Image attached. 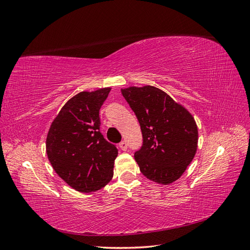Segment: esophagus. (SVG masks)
I'll return each instance as SVG.
<instances>
[{"instance_id":"obj_1","label":"esophagus","mask_w":250,"mask_h":250,"mask_svg":"<svg viewBox=\"0 0 250 250\" xmlns=\"http://www.w3.org/2000/svg\"><path fill=\"white\" fill-rule=\"evenodd\" d=\"M119 147L121 148V151H126V149H127L126 142L125 141H121L120 144H119Z\"/></svg>"}]
</instances>
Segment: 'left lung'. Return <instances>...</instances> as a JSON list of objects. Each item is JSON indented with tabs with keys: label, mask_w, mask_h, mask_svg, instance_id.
Instances as JSON below:
<instances>
[{
	"label": "left lung",
	"mask_w": 250,
	"mask_h": 250,
	"mask_svg": "<svg viewBox=\"0 0 250 250\" xmlns=\"http://www.w3.org/2000/svg\"><path fill=\"white\" fill-rule=\"evenodd\" d=\"M121 93L136 115L144 144L135 153L147 179L167 185L182 176L194 159L198 127L191 114L153 85L129 87Z\"/></svg>",
	"instance_id": "8db88e82"
}]
</instances>
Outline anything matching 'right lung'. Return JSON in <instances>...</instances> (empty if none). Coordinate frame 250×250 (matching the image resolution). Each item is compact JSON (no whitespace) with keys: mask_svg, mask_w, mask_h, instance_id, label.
<instances>
[{"mask_svg":"<svg viewBox=\"0 0 250 250\" xmlns=\"http://www.w3.org/2000/svg\"><path fill=\"white\" fill-rule=\"evenodd\" d=\"M110 91H83L69 99L47 135L46 152L53 169L78 191L101 189L113 177L118 149L104 138L99 119Z\"/></svg>","mask_w":250,"mask_h":250,"instance_id":"obj_1","label":"right lung"}]
</instances>
